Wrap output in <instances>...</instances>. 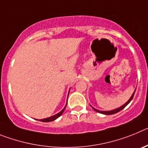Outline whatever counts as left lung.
<instances>
[{
    "label": "left lung",
    "mask_w": 148,
    "mask_h": 148,
    "mask_svg": "<svg viewBox=\"0 0 148 148\" xmlns=\"http://www.w3.org/2000/svg\"><path fill=\"white\" fill-rule=\"evenodd\" d=\"M135 92H136V90H135ZM135 92H133V95H131V97L130 98V99H129V100H128L127 101V102L125 103V104H123V105L121 106V107H120V108H116V109H115V110H110V111H101V110H98L95 109V108H92V109L94 110H95V111H96V112H98V113H102V114H104V115H113V114H115V113H118V112H119L120 110H122V109H124V108H125V107H126V106L127 105V104L130 102V101H131L132 99H133V95H134V94H135Z\"/></svg>",
    "instance_id": "left-lung-1"
}]
</instances>
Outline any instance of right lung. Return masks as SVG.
Instances as JSON below:
<instances>
[{"instance_id":"1","label":"right lung","mask_w":148,"mask_h":148,"mask_svg":"<svg viewBox=\"0 0 148 148\" xmlns=\"http://www.w3.org/2000/svg\"><path fill=\"white\" fill-rule=\"evenodd\" d=\"M66 106H65L64 108V109H63L61 111V112H59V113H57V114L54 115V116H51V117H49V118L44 119H40V121H43V122H49V121H54V120H56V119H58V117H59V116H61V114H62V113H64V111L65 108H66Z\"/></svg>"}]
</instances>
